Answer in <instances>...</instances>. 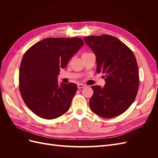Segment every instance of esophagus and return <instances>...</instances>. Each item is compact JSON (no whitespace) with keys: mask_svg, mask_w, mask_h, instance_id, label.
<instances>
[{"mask_svg":"<svg viewBox=\"0 0 158 158\" xmlns=\"http://www.w3.org/2000/svg\"><path fill=\"white\" fill-rule=\"evenodd\" d=\"M85 87V85L83 84H78V88L79 89H81V88H84Z\"/></svg>","mask_w":158,"mask_h":158,"instance_id":"esophagus-1","label":"esophagus"}]
</instances>
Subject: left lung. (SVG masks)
<instances>
[{"instance_id":"obj_1","label":"left lung","mask_w":158,"mask_h":158,"mask_svg":"<svg viewBox=\"0 0 158 158\" xmlns=\"http://www.w3.org/2000/svg\"><path fill=\"white\" fill-rule=\"evenodd\" d=\"M84 40L96 56L97 73L106 74L104 87H92L90 109L103 118L120 115L131 106L138 91L139 74L135 56L129 47L111 35L88 36Z\"/></svg>"}]
</instances>
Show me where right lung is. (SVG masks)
<instances>
[{"label":"right lung","instance_id":"right-lung-1","mask_svg":"<svg viewBox=\"0 0 158 158\" xmlns=\"http://www.w3.org/2000/svg\"><path fill=\"white\" fill-rule=\"evenodd\" d=\"M84 44L79 37L46 38L23 55L19 71V89L26 106L37 116L54 119L69 109L77 85L71 82L59 85L57 76Z\"/></svg>","mask_w":158,"mask_h":158}]
</instances>
